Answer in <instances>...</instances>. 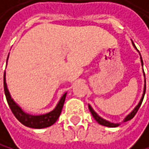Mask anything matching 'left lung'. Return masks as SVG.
Masks as SVG:
<instances>
[{
    "label": "left lung",
    "instance_id": "obj_1",
    "mask_svg": "<svg viewBox=\"0 0 149 149\" xmlns=\"http://www.w3.org/2000/svg\"><path fill=\"white\" fill-rule=\"evenodd\" d=\"M132 44H133V46H134V47H135L136 50H137V48L136 47V46H135V44H134V42L132 41ZM138 51V50H137ZM138 53H139V51H138ZM139 55H140V53H139ZM140 59H141V64H142V67H143V60H142V58H141V55H140ZM144 72V71H143ZM144 77H145V73H144ZM145 82H146V79H145ZM145 93H146V84L144 85V91H143V94H142V97H141V99H140V101H139V102H138V104L134 108V110L133 111L128 114V115H126L125 116V118L124 119V121L123 122H126V121H129V120H131L134 116L136 115V113H137V111H138V109H139V107H140V105H141V103H142V102H143V99H144V96H145ZM89 110L91 111V114H93V118L99 123L100 125H104V126H108V127H117V126H119L120 125V124H114V123H111V122H109V121H106V120H104V119H102V117H100L99 115H98L95 112H94V110L91 108V105H89Z\"/></svg>",
    "mask_w": 149,
    "mask_h": 149
}]
</instances>
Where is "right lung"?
<instances>
[{"label": "right lung", "mask_w": 149, "mask_h": 149, "mask_svg": "<svg viewBox=\"0 0 149 149\" xmlns=\"http://www.w3.org/2000/svg\"><path fill=\"white\" fill-rule=\"evenodd\" d=\"M7 60H8V58H7ZM3 87H4V93L6 96L7 102L9 106H10L13 113L14 114V116H15L20 123H22L24 125L27 127H31V128H37V129L46 128V127L51 126L52 125L56 123L61 113L62 108H63L64 102H65L66 95H67V93L63 94V96L60 98L59 102H58V104H56V108L52 110L51 112L45 113V114H41V115H31V114L24 113L23 110L21 109V107H19L18 104H16V103L14 102V101L12 99L11 94L9 93L8 88H7L5 72L3 76Z\"/></svg>", "instance_id": "1"}]
</instances>
